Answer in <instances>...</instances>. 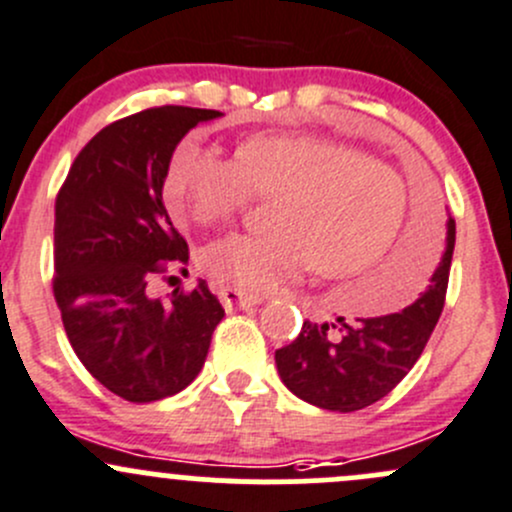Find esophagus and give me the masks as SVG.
Instances as JSON below:
<instances>
[{"mask_svg":"<svg viewBox=\"0 0 512 512\" xmlns=\"http://www.w3.org/2000/svg\"><path fill=\"white\" fill-rule=\"evenodd\" d=\"M220 302H223L225 309H250V307H257V304H262V297L240 292V289L223 287L220 289Z\"/></svg>","mask_w":512,"mask_h":512,"instance_id":"esophagus-1","label":"esophagus"}]
</instances>
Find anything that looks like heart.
I'll list each match as a JSON object with an SVG mask.
<instances>
[{
	"label": "heart",
	"mask_w": 512,
	"mask_h": 512,
	"mask_svg": "<svg viewBox=\"0 0 512 512\" xmlns=\"http://www.w3.org/2000/svg\"><path fill=\"white\" fill-rule=\"evenodd\" d=\"M280 193L270 232H230L200 250L205 275L242 292H267L317 265L349 275L374 262L399 230L406 185L389 163L319 133H272L225 156L200 136L175 148L165 200L178 218L213 225L252 193Z\"/></svg>",
	"instance_id": "1"
}]
</instances>
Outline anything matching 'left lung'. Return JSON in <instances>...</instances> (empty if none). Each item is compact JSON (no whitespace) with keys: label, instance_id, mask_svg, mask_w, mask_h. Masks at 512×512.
<instances>
[{"label":"left lung","instance_id":"1","mask_svg":"<svg viewBox=\"0 0 512 512\" xmlns=\"http://www.w3.org/2000/svg\"><path fill=\"white\" fill-rule=\"evenodd\" d=\"M456 220H446V245L426 287L409 307L354 324L304 322L287 347L277 349L282 384L307 404L327 411L366 409L384 399L411 371L443 312L451 272Z\"/></svg>","mask_w":512,"mask_h":512}]
</instances>
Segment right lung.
Segmentation results:
<instances>
[{
    "instance_id": "right-lung-1",
    "label": "right lung",
    "mask_w": 512,
    "mask_h": 512,
    "mask_svg": "<svg viewBox=\"0 0 512 512\" xmlns=\"http://www.w3.org/2000/svg\"><path fill=\"white\" fill-rule=\"evenodd\" d=\"M223 113L160 106L111 123L84 146L56 198L54 297L81 364L108 391L151 404L193 384L223 304L193 292L151 294L158 275L188 262L168 218L163 183L185 133Z\"/></svg>"
}]
</instances>
